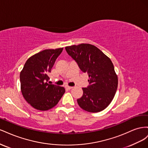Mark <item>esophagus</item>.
<instances>
[{
  "label": "esophagus",
  "instance_id": "esophagus-1",
  "mask_svg": "<svg viewBox=\"0 0 148 148\" xmlns=\"http://www.w3.org/2000/svg\"><path fill=\"white\" fill-rule=\"evenodd\" d=\"M71 88H72V87L71 86H65V89H67V90H70V89H71Z\"/></svg>",
  "mask_w": 148,
  "mask_h": 148
}]
</instances>
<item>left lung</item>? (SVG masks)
<instances>
[{"mask_svg": "<svg viewBox=\"0 0 148 148\" xmlns=\"http://www.w3.org/2000/svg\"><path fill=\"white\" fill-rule=\"evenodd\" d=\"M65 50L80 70L88 74L89 85L82 88L83 95L77 99L79 107L89 112L105 109L114 99L118 86L112 62L100 49L89 44L67 46Z\"/></svg>", "mask_w": 148, "mask_h": 148, "instance_id": "obj_1", "label": "left lung"}]
</instances>
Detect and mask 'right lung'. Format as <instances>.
I'll return each mask as SVG.
<instances>
[{
	"label": "right lung",
	"instance_id": "1",
	"mask_svg": "<svg viewBox=\"0 0 148 148\" xmlns=\"http://www.w3.org/2000/svg\"><path fill=\"white\" fill-rule=\"evenodd\" d=\"M63 47L46 49L31 56L20 74L21 91L25 99L34 109L47 110L56 106L64 94V87L48 84V74Z\"/></svg>",
	"mask_w": 148,
	"mask_h": 148
}]
</instances>
